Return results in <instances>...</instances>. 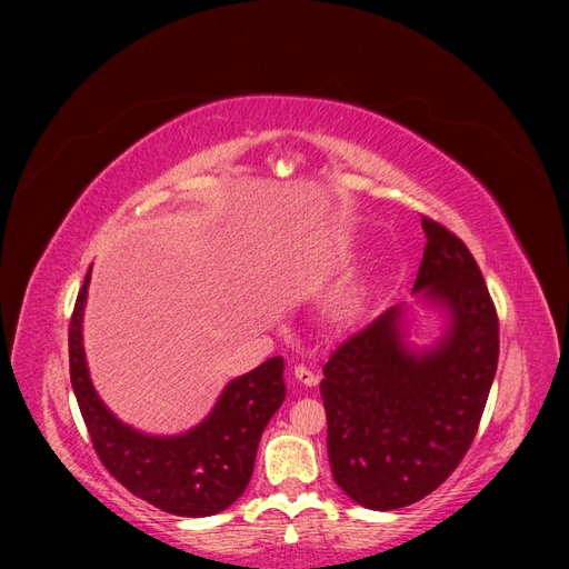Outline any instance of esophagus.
Segmentation results:
<instances>
[{"instance_id": "1", "label": "esophagus", "mask_w": 569, "mask_h": 569, "mask_svg": "<svg viewBox=\"0 0 569 569\" xmlns=\"http://www.w3.org/2000/svg\"><path fill=\"white\" fill-rule=\"evenodd\" d=\"M295 380L300 382V385H305V387H316L318 382H320V376L316 373V371H311V369H307L305 365H300V367H295Z\"/></svg>"}]
</instances>
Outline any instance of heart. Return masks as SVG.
<instances>
[{
	"label": "heart",
	"mask_w": 569,
	"mask_h": 569,
	"mask_svg": "<svg viewBox=\"0 0 569 569\" xmlns=\"http://www.w3.org/2000/svg\"><path fill=\"white\" fill-rule=\"evenodd\" d=\"M357 313H360V302H357V297L350 295V292L341 295L339 300L335 302V307H332V318H335V322H339V325L352 322Z\"/></svg>",
	"instance_id": "1"
}]
</instances>
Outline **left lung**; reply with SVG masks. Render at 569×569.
<instances>
[{"label": "left lung", "mask_w": 569, "mask_h": 569, "mask_svg": "<svg viewBox=\"0 0 569 569\" xmlns=\"http://www.w3.org/2000/svg\"><path fill=\"white\" fill-rule=\"evenodd\" d=\"M412 292L445 311L433 348L408 343V307L378 316L325 365L320 395L335 482L369 510H399L436 491L466 457L498 367V316L461 239L422 217Z\"/></svg>", "instance_id": "obj_1"}]
</instances>
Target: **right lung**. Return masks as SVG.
<instances>
[{
  "label": "right lung",
  "mask_w": 569,
  "mask_h": 569,
  "mask_svg": "<svg viewBox=\"0 0 569 569\" xmlns=\"http://www.w3.org/2000/svg\"><path fill=\"white\" fill-rule=\"evenodd\" d=\"M92 272V267H89ZM69 325L71 385L101 463L133 496L177 517L223 512L249 487L260 436L286 399L283 357L226 385L204 420L179 436H147L119 422L89 380L82 348L87 286Z\"/></svg>",
  "instance_id": "add662e5"
}]
</instances>
